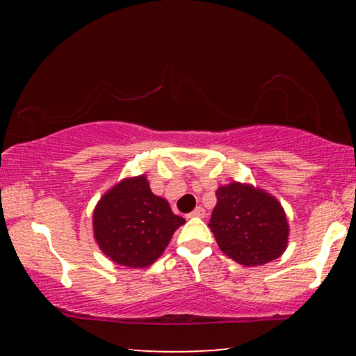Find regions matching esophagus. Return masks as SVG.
Returning a JSON list of instances; mask_svg holds the SVG:
<instances>
[{
	"instance_id": "1",
	"label": "esophagus",
	"mask_w": 356,
	"mask_h": 356,
	"mask_svg": "<svg viewBox=\"0 0 356 356\" xmlns=\"http://www.w3.org/2000/svg\"><path fill=\"white\" fill-rule=\"evenodd\" d=\"M204 216H206V211H204L202 207H196L191 213H189V217H197V218H202Z\"/></svg>"
}]
</instances>
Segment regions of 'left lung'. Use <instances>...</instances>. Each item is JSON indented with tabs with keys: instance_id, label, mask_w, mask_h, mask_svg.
<instances>
[{
	"instance_id": "8db88e82",
	"label": "left lung",
	"mask_w": 356,
	"mask_h": 356,
	"mask_svg": "<svg viewBox=\"0 0 356 356\" xmlns=\"http://www.w3.org/2000/svg\"><path fill=\"white\" fill-rule=\"evenodd\" d=\"M216 196L209 227L222 252L246 267L267 264L284 254L290 227L275 196L240 181L222 184Z\"/></svg>"
}]
</instances>
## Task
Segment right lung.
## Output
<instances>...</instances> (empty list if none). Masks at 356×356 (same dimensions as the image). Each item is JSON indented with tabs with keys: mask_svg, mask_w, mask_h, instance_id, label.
<instances>
[{
	"mask_svg": "<svg viewBox=\"0 0 356 356\" xmlns=\"http://www.w3.org/2000/svg\"><path fill=\"white\" fill-rule=\"evenodd\" d=\"M184 222L172 212L167 199L150 191L145 175L123 178L111 186L92 213L100 251L115 264L133 269L154 264Z\"/></svg>",
	"mask_w": 356,
	"mask_h": 356,
	"instance_id": "add662e5",
	"label": "right lung"
}]
</instances>
